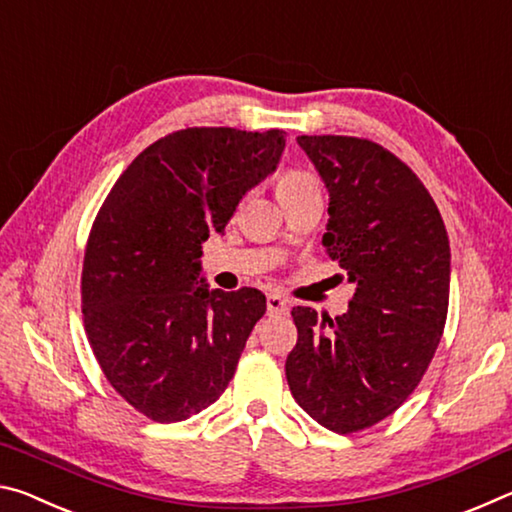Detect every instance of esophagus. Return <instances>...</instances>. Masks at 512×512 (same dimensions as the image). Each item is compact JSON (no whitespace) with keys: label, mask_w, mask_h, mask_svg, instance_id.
Wrapping results in <instances>:
<instances>
[{"label":"esophagus","mask_w":512,"mask_h":512,"mask_svg":"<svg viewBox=\"0 0 512 512\" xmlns=\"http://www.w3.org/2000/svg\"><path fill=\"white\" fill-rule=\"evenodd\" d=\"M266 309H268V314H271V316H282V314H287V311H289V305H287V300L280 298V296H268L266 298Z\"/></svg>","instance_id":"1"}]
</instances>
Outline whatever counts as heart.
Here are the masks:
<instances>
[{
	"label": "heart",
	"mask_w": 512,
	"mask_h": 512,
	"mask_svg": "<svg viewBox=\"0 0 512 512\" xmlns=\"http://www.w3.org/2000/svg\"><path fill=\"white\" fill-rule=\"evenodd\" d=\"M314 187H318L316 178L311 176L309 171H302V169H287L280 173V178H277V196L280 198L305 192V189H314Z\"/></svg>",
	"instance_id": "heart-1"
}]
</instances>
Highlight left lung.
Instances as JSON below:
<instances>
[{"mask_svg": "<svg viewBox=\"0 0 512 512\" xmlns=\"http://www.w3.org/2000/svg\"><path fill=\"white\" fill-rule=\"evenodd\" d=\"M329 192L327 257L354 284L343 316L293 307V400L325 429L354 433L400 409L436 354L449 305V239L427 187L370 140L300 135Z\"/></svg>", "mask_w": 512, "mask_h": 512, "instance_id": "8db88e82", "label": "left lung"}]
</instances>
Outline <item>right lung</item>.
<instances>
[{
    "mask_svg": "<svg viewBox=\"0 0 512 512\" xmlns=\"http://www.w3.org/2000/svg\"><path fill=\"white\" fill-rule=\"evenodd\" d=\"M284 131L185 128L121 173L92 223L81 298L90 348L110 386L155 422L216 402L266 311L262 291L207 289L203 241L273 173Z\"/></svg>",
    "mask_w": 512,
    "mask_h": 512,
    "instance_id": "1",
    "label": "right lung"
}]
</instances>
